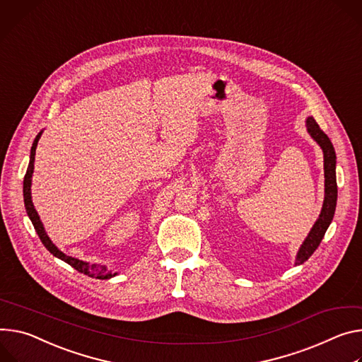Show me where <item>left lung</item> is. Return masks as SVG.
Masks as SVG:
<instances>
[{
  "instance_id": "1",
  "label": "left lung",
  "mask_w": 362,
  "mask_h": 362,
  "mask_svg": "<svg viewBox=\"0 0 362 362\" xmlns=\"http://www.w3.org/2000/svg\"><path fill=\"white\" fill-rule=\"evenodd\" d=\"M306 128L310 137L320 146L323 151V170H325V199L322 205L320 215L315 225L312 226L309 235L303 241L302 247L299 248L298 255H296V266L303 264V262L315 252V250L319 247L322 238L325 237V233L327 226L331 225L335 208H337V199H338V186H337V154L335 148L323 131L319 128L317 122L313 119V117H309L306 119Z\"/></svg>"
}]
</instances>
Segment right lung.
Segmentation results:
<instances>
[{
  "label": "right lung",
  "instance_id": "add662e5",
  "mask_svg": "<svg viewBox=\"0 0 362 362\" xmlns=\"http://www.w3.org/2000/svg\"><path fill=\"white\" fill-rule=\"evenodd\" d=\"M42 133L43 131H40V133L36 136L35 141H33V146H31V151H30V163H28V168H27V172H25V176H24V182H23V194H24V206H25V211H27V215L33 223V226H35L36 233L40 238V241L43 243V245L57 258H60L62 261L68 262L69 266H72L75 270H78L79 273H83L89 277H96V279H101V280H105V279H111L114 276H117V273H112L111 270H108L105 266H98V264H89V262L86 261H82V259H78V258H74V257H69L64 252H62L53 243L52 240L49 238V235L46 234L45 231V226L40 221V216L37 214V211L35 209V205H33V201H31V176H33V170H35V156H36V147H37V143L42 137Z\"/></svg>",
  "mask_w": 362,
  "mask_h": 362
}]
</instances>
